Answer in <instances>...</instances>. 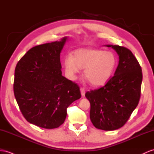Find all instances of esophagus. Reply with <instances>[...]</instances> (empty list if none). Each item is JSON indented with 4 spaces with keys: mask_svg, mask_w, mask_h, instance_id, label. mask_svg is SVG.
I'll return each mask as SVG.
<instances>
[{
    "mask_svg": "<svg viewBox=\"0 0 154 154\" xmlns=\"http://www.w3.org/2000/svg\"><path fill=\"white\" fill-rule=\"evenodd\" d=\"M80 91H81V94H82V97H84L85 96V90L84 88H80Z\"/></svg>",
    "mask_w": 154,
    "mask_h": 154,
    "instance_id": "34e87169",
    "label": "esophagus"
}]
</instances>
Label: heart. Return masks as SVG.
Masks as SVG:
<instances>
[{
	"instance_id": "obj_1",
	"label": "heart",
	"mask_w": 154,
	"mask_h": 154,
	"mask_svg": "<svg viewBox=\"0 0 154 154\" xmlns=\"http://www.w3.org/2000/svg\"><path fill=\"white\" fill-rule=\"evenodd\" d=\"M117 63V57L112 52L91 48L77 49L74 56L68 54L64 59L65 71L70 78L74 79L80 69H84V77L95 86L104 85L109 80Z\"/></svg>"
}]
</instances>
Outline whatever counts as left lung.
<instances>
[{
	"label": "left lung",
	"mask_w": 154,
	"mask_h": 154,
	"mask_svg": "<svg viewBox=\"0 0 154 154\" xmlns=\"http://www.w3.org/2000/svg\"><path fill=\"white\" fill-rule=\"evenodd\" d=\"M119 55L114 75L103 87L86 92L91 104L90 119L96 128L113 131L128 120L140 98L142 72L137 58L128 48L107 45Z\"/></svg>",
	"instance_id": "1"
}]
</instances>
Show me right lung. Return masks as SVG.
Here are the masks:
<instances>
[{"label": "right lung", "mask_w": 154, "mask_h": 154, "mask_svg": "<svg viewBox=\"0 0 154 154\" xmlns=\"http://www.w3.org/2000/svg\"><path fill=\"white\" fill-rule=\"evenodd\" d=\"M67 38L32 48L17 63L14 92L26 120L45 129L64 123L66 109L81 97L80 87L62 76L60 54Z\"/></svg>", "instance_id": "1"}]
</instances>
